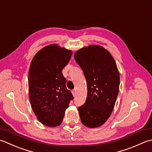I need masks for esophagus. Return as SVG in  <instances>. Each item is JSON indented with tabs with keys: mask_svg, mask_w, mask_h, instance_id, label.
<instances>
[{
	"mask_svg": "<svg viewBox=\"0 0 152 152\" xmlns=\"http://www.w3.org/2000/svg\"><path fill=\"white\" fill-rule=\"evenodd\" d=\"M72 94L73 95V96H76V91H75V90H73V91H72Z\"/></svg>",
	"mask_w": 152,
	"mask_h": 152,
	"instance_id": "esophagus-1",
	"label": "esophagus"
}]
</instances>
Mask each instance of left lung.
<instances>
[{
    "instance_id": "8db88e82",
    "label": "left lung",
    "mask_w": 152,
    "mask_h": 152,
    "mask_svg": "<svg viewBox=\"0 0 152 152\" xmlns=\"http://www.w3.org/2000/svg\"><path fill=\"white\" fill-rule=\"evenodd\" d=\"M74 58L87 83V97L79 107L82 123L96 128L106 122L115 106L120 76L115 61L103 46L91 45L75 52Z\"/></svg>"
}]
</instances>
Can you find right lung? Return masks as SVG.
<instances>
[{"instance_id":"1","label":"right lung","mask_w":152,"mask_h":152,"mask_svg":"<svg viewBox=\"0 0 152 152\" xmlns=\"http://www.w3.org/2000/svg\"><path fill=\"white\" fill-rule=\"evenodd\" d=\"M72 51L57 44L45 46L32 59L29 70V98L37 119L55 127L61 125L73 98L62 74Z\"/></svg>"}]
</instances>
